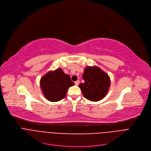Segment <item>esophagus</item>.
Wrapping results in <instances>:
<instances>
[{
  "label": "esophagus",
  "instance_id": "34e87169",
  "mask_svg": "<svg viewBox=\"0 0 151 151\" xmlns=\"http://www.w3.org/2000/svg\"><path fill=\"white\" fill-rule=\"evenodd\" d=\"M79 83H80V81L79 80H77L76 81H75V84L76 86H78L79 84Z\"/></svg>",
  "mask_w": 151,
  "mask_h": 151
}]
</instances>
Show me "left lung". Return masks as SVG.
Listing matches in <instances>:
<instances>
[{
	"label": "left lung",
	"instance_id": "8db88e82",
	"mask_svg": "<svg viewBox=\"0 0 151 151\" xmlns=\"http://www.w3.org/2000/svg\"><path fill=\"white\" fill-rule=\"evenodd\" d=\"M84 83L78 87L87 99L97 102L106 95L110 87L111 80L109 76L96 66L87 67L83 74Z\"/></svg>",
	"mask_w": 151,
	"mask_h": 151
}]
</instances>
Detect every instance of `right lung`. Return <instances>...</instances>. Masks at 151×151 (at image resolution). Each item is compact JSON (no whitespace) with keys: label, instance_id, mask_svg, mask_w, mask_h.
Returning a JSON list of instances; mask_svg holds the SVG:
<instances>
[{"label":"right lung","instance_id":"1","mask_svg":"<svg viewBox=\"0 0 151 151\" xmlns=\"http://www.w3.org/2000/svg\"><path fill=\"white\" fill-rule=\"evenodd\" d=\"M40 85L47 100L57 102L65 98L68 88L74 86V83L61 68H58L44 75L40 79Z\"/></svg>","mask_w":151,"mask_h":151}]
</instances>
